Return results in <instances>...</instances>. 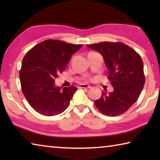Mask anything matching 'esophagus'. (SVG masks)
<instances>
[{"label":"esophagus","instance_id":"esophagus-1","mask_svg":"<svg viewBox=\"0 0 160 160\" xmlns=\"http://www.w3.org/2000/svg\"><path fill=\"white\" fill-rule=\"evenodd\" d=\"M79 88H85V89H89L91 88V86L90 85H85V84H81V85H79Z\"/></svg>","mask_w":160,"mask_h":160}]
</instances>
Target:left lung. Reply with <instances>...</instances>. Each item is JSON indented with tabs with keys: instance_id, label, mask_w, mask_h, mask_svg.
<instances>
[{
	"instance_id": "8db88e82",
	"label": "left lung",
	"mask_w": 160,
	"mask_h": 160,
	"mask_svg": "<svg viewBox=\"0 0 160 160\" xmlns=\"http://www.w3.org/2000/svg\"><path fill=\"white\" fill-rule=\"evenodd\" d=\"M87 46L102 55L109 71L108 79L113 88L112 92H102L94 104L106 116L122 114L137 101L145 85L141 57L122 42H104Z\"/></svg>"
}]
</instances>
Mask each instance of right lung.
Returning a JSON list of instances; mask_svg holds the SVG:
<instances>
[{"instance_id": "right-lung-1", "label": "right lung", "mask_w": 160, "mask_h": 160, "mask_svg": "<svg viewBox=\"0 0 160 160\" xmlns=\"http://www.w3.org/2000/svg\"><path fill=\"white\" fill-rule=\"evenodd\" d=\"M82 47L60 40L47 39L28 51L22 62V91L29 105L40 114L51 116L63 112L77 90L75 86L55 85L72 54Z\"/></svg>"}]
</instances>
